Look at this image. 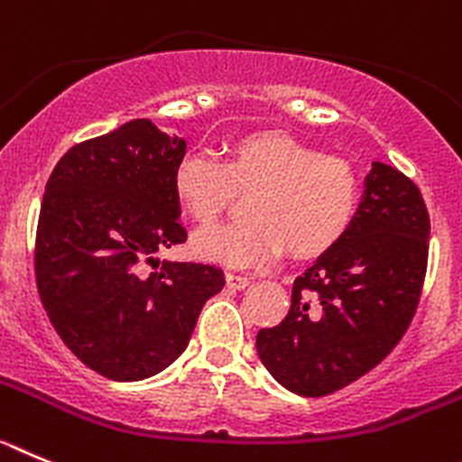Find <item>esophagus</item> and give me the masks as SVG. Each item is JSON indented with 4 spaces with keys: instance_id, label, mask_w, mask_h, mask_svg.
Segmentation results:
<instances>
[{
    "instance_id": "obj_1",
    "label": "esophagus",
    "mask_w": 462,
    "mask_h": 462,
    "mask_svg": "<svg viewBox=\"0 0 462 462\" xmlns=\"http://www.w3.org/2000/svg\"><path fill=\"white\" fill-rule=\"evenodd\" d=\"M248 282H251V278L248 276H241V273H235V272L226 273V285L230 290H244Z\"/></svg>"
}]
</instances>
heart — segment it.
Masks as SVG:
<instances>
[{
  "instance_id": "1",
  "label": "heart",
  "mask_w": 462,
  "mask_h": 462,
  "mask_svg": "<svg viewBox=\"0 0 462 462\" xmlns=\"http://www.w3.org/2000/svg\"><path fill=\"white\" fill-rule=\"evenodd\" d=\"M172 190L195 223H211L235 190H253L246 221L198 232L193 253L226 267L267 264L288 244L297 257L329 251L359 211L361 184L355 168L285 133H257L236 140L226 161L211 152H186L172 170Z\"/></svg>"
}]
</instances>
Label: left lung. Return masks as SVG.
<instances>
[{"mask_svg":"<svg viewBox=\"0 0 462 462\" xmlns=\"http://www.w3.org/2000/svg\"><path fill=\"white\" fill-rule=\"evenodd\" d=\"M430 221L417 186L373 161L355 223L292 285L257 356L299 396H327L375 368L410 327L426 276Z\"/></svg>","mask_w":462,"mask_h":462,"instance_id":"1","label":"left lung"}]
</instances>
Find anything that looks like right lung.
<instances>
[{
	"label": "right lung",
	"mask_w": 462,
	"mask_h": 462,
	"mask_svg": "<svg viewBox=\"0 0 462 462\" xmlns=\"http://www.w3.org/2000/svg\"><path fill=\"white\" fill-rule=\"evenodd\" d=\"M186 153L152 119H131L61 156L36 232V285L78 359L117 382L165 371L189 345L207 299L226 285L214 264L144 257L186 241L172 170ZM159 262V257H156Z\"/></svg>",
	"instance_id": "right-lung-1"
}]
</instances>
